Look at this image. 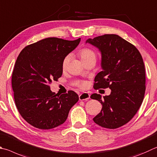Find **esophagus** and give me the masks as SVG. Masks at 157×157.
Listing matches in <instances>:
<instances>
[{
	"label": "esophagus",
	"mask_w": 157,
	"mask_h": 157,
	"mask_svg": "<svg viewBox=\"0 0 157 157\" xmlns=\"http://www.w3.org/2000/svg\"><path fill=\"white\" fill-rule=\"evenodd\" d=\"M89 98H90V95H89V93H82L79 96V99L80 101H82V100L87 101Z\"/></svg>",
	"instance_id": "34e87169"
}]
</instances>
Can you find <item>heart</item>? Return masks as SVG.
<instances>
[{
  "label": "heart",
  "mask_w": 157,
  "mask_h": 157,
  "mask_svg": "<svg viewBox=\"0 0 157 157\" xmlns=\"http://www.w3.org/2000/svg\"><path fill=\"white\" fill-rule=\"evenodd\" d=\"M79 56H80L82 60L83 61L84 63L90 60H95L97 59V53L94 51L93 49H90V48H83L80 51H79ZM71 58L70 55H67L64 58L63 60H62V67L65 68L68 63L69 62ZM86 82H82L79 83V86L81 88H85L86 86Z\"/></svg>",
  "instance_id": "heart-1"
}]
</instances>
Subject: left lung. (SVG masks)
Masks as SVG:
<instances>
[{"mask_svg":"<svg viewBox=\"0 0 157 157\" xmlns=\"http://www.w3.org/2000/svg\"><path fill=\"white\" fill-rule=\"evenodd\" d=\"M86 42L101 53L103 70L95 76L94 88L111 89L110 95L104 99L99 94L91 95V99L102 105L93 121L103 128L115 129L129 122L143 102L146 91L143 58L135 46L115 34H105Z\"/></svg>","mask_w":157,"mask_h":157,"instance_id":"1","label":"left lung"}]
</instances>
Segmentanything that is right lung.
Wrapping results in <instances>:
<instances>
[{"mask_svg": "<svg viewBox=\"0 0 157 157\" xmlns=\"http://www.w3.org/2000/svg\"><path fill=\"white\" fill-rule=\"evenodd\" d=\"M47 38L27 45L17 58L11 77L13 98L27 123L49 130L64 123L79 97L73 90L58 95L50 89L62 75V60L80 42Z\"/></svg>", "mask_w": 157, "mask_h": 157, "instance_id": "1", "label": "right lung"}]
</instances>
